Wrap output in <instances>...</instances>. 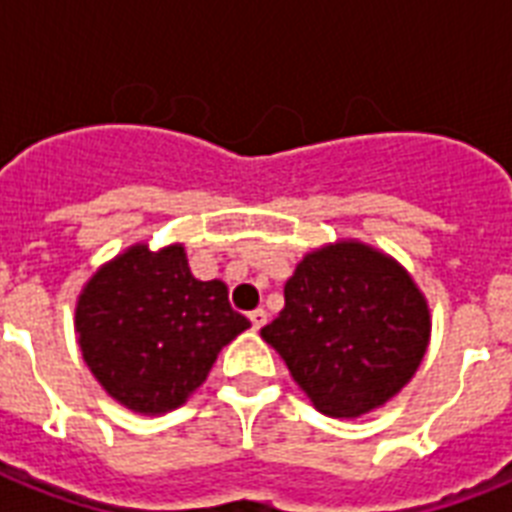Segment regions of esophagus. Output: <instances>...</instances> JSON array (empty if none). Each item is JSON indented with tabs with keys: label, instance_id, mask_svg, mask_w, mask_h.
Segmentation results:
<instances>
[{
	"label": "esophagus",
	"instance_id": "obj_1",
	"mask_svg": "<svg viewBox=\"0 0 512 512\" xmlns=\"http://www.w3.org/2000/svg\"><path fill=\"white\" fill-rule=\"evenodd\" d=\"M249 321H252V329H260L268 321V313L263 311V308H257V311L249 313Z\"/></svg>",
	"mask_w": 512,
	"mask_h": 512
}]
</instances>
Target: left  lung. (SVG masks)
<instances>
[{"instance_id": "8db88e82", "label": "left lung", "mask_w": 512, "mask_h": 512, "mask_svg": "<svg viewBox=\"0 0 512 512\" xmlns=\"http://www.w3.org/2000/svg\"><path fill=\"white\" fill-rule=\"evenodd\" d=\"M430 327L428 297L396 257L337 239L297 263L260 337L321 414L364 417L412 380Z\"/></svg>"}]
</instances>
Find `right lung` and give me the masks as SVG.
I'll use <instances>...</instances> for the list:
<instances>
[{
	"instance_id": "add662e5",
	"label": "right lung",
	"mask_w": 512,
	"mask_h": 512,
	"mask_svg": "<svg viewBox=\"0 0 512 512\" xmlns=\"http://www.w3.org/2000/svg\"><path fill=\"white\" fill-rule=\"evenodd\" d=\"M74 329L84 364L116 404L164 414L188 401L249 321L223 281L193 276L183 244L138 241L87 279Z\"/></svg>"
}]
</instances>
